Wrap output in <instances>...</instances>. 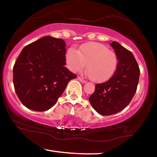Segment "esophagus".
Listing matches in <instances>:
<instances>
[{
    "label": "esophagus",
    "instance_id": "obj_1",
    "mask_svg": "<svg viewBox=\"0 0 157 157\" xmlns=\"http://www.w3.org/2000/svg\"><path fill=\"white\" fill-rule=\"evenodd\" d=\"M78 79L82 82V83H86V80H84V79L83 78H80V77H78Z\"/></svg>",
    "mask_w": 157,
    "mask_h": 157
}]
</instances>
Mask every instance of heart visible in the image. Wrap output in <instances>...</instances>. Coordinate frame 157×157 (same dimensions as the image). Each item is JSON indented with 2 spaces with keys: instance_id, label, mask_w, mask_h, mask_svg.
I'll return each instance as SVG.
<instances>
[{
  "instance_id": "heart-1",
  "label": "heart",
  "mask_w": 157,
  "mask_h": 157,
  "mask_svg": "<svg viewBox=\"0 0 157 157\" xmlns=\"http://www.w3.org/2000/svg\"><path fill=\"white\" fill-rule=\"evenodd\" d=\"M66 62L73 72H80L87 64L88 75L96 82L109 79L115 73L118 59L114 51L98 42H88L80 47L78 52L70 48L66 53Z\"/></svg>"
}]
</instances>
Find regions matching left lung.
Listing matches in <instances>:
<instances>
[{
  "instance_id": "obj_1",
  "label": "left lung",
  "mask_w": 157,
  "mask_h": 157,
  "mask_svg": "<svg viewBox=\"0 0 157 157\" xmlns=\"http://www.w3.org/2000/svg\"><path fill=\"white\" fill-rule=\"evenodd\" d=\"M110 46L117 56V67L108 81L95 85V92L88 98L94 109L104 116L120 112L130 104L140 75L137 62L130 51L117 42Z\"/></svg>"
}]
</instances>
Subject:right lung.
Here are the masks:
<instances>
[{"instance_id":"1","label":"right lung","mask_w":157,"mask_h":157,"mask_svg":"<svg viewBox=\"0 0 157 157\" xmlns=\"http://www.w3.org/2000/svg\"><path fill=\"white\" fill-rule=\"evenodd\" d=\"M66 43L44 36L32 42L18 56L13 68L16 95L25 106L46 111L53 106L77 75L65 67Z\"/></svg>"}]
</instances>
